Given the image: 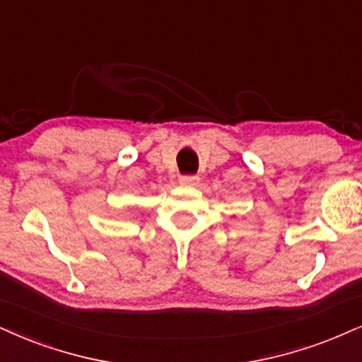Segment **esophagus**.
Wrapping results in <instances>:
<instances>
[{"label": "esophagus", "mask_w": 362, "mask_h": 362, "mask_svg": "<svg viewBox=\"0 0 362 362\" xmlns=\"http://www.w3.org/2000/svg\"><path fill=\"white\" fill-rule=\"evenodd\" d=\"M180 182L182 186H196L199 182V177L198 176H182Z\"/></svg>", "instance_id": "obj_1"}]
</instances>
